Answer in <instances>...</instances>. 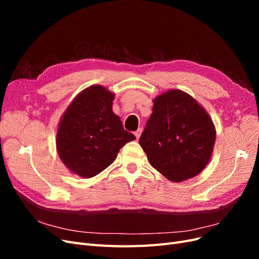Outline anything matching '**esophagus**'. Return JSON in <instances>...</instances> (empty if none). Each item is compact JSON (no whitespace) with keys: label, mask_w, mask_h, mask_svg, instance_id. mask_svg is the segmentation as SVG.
Instances as JSON below:
<instances>
[{"label":"esophagus","mask_w":259,"mask_h":259,"mask_svg":"<svg viewBox=\"0 0 259 259\" xmlns=\"http://www.w3.org/2000/svg\"><path fill=\"white\" fill-rule=\"evenodd\" d=\"M142 133H143V128H142V127H139V128L134 133V134H135V136H136V138H137V139L140 137V135H142Z\"/></svg>","instance_id":"esophagus-1"}]
</instances>
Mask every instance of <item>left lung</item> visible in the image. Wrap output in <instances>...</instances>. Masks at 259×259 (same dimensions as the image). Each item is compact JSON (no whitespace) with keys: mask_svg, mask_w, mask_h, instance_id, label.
<instances>
[{"mask_svg":"<svg viewBox=\"0 0 259 259\" xmlns=\"http://www.w3.org/2000/svg\"><path fill=\"white\" fill-rule=\"evenodd\" d=\"M215 139L214 123L205 109L189 94L169 90L153 99L139 144L153 168L180 183L205 168Z\"/></svg>","mask_w":259,"mask_h":259,"instance_id":"left-lung-1","label":"left lung"}]
</instances>
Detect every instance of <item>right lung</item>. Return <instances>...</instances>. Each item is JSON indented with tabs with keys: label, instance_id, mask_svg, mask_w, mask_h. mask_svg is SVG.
<instances>
[{
	"label": "right lung",
	"instance_id": "obj_1",
	"mask_svg": "<svg viewBox=\"0 0 259 259\" xmlns=\"http://www.w3.org/2000/svg\"><path fill=\"white\" fill-rule=\"evenodd\" d=\"M114 94L103 85L82 91L68 106L58 124L56 148L73 174L91 178L111 165L120 149L136 137L123 128L112 111Z\"/></svg>",
	"mask_w": 259,
	"mask_h": 259
}]
</instances>
